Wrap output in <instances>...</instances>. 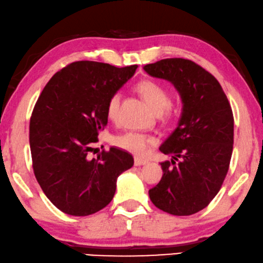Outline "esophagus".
<instances>
[{
    "label": "esophagus",
    "mask_w": 263,
    "mask_h": 263,
    "mask_svg": "<svg viewBox=\"0 0 263 263\" xmlns=\"http://www.w3.org/2000/svg\"><path fill=\"white\" fill-rule=\"evenodd\" d=\"M146 163H147L146 160H143V158H139V157H135V165H143Z\"/></svg>",
    "instance_id": "1"
}]
</instances>
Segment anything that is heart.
<instances>
[{"instance_id": "1", "label": "heart", "mask_w": 263, "mask_h": 263, "mask_svg": "<svg viewBox=\"0 0 263 263\" xmlns=\"http://www.w3.org/2000/svg\"><path fill=\"white\" fill-rule=\"evenodd\" d=\"M136 90L149 103L151 108L158 113L162 120L172 119L176 114L175 103L172 100H169L168 90L162 84L151 80H144L137 83ZM119 101L120 96L117 93L110 96L107 101L106 114L109 120L116 121L118 119ZM155 142H156L155 137L138 131H127L119 136H116L113 139L114 145L131 154L138 155V156L145 155Z\"/></svg>"}]
</instances>
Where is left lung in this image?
Returning <instances> with one entry per match:
<instances>
[{
	"label": "left lung",
	"mask_w": 263,
	"mask_h": 263,
	"mask_svg": "<svg viewBox=\"0 0 263 263\" xmlns=\"http://www.w3.org/2000/svg\"><path fill=\"white\" fill-rule=\"evenodd\" d=\"M144 70L174 84L183 103L179 125L160 146L172 161L149 191L153 204L174 216L201 211L219 192L234 147V114L216 77L197 63L167 58Z\"/></svg>",
	"instance_id": "1"
}]
</instances>
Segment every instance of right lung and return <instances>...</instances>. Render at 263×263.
Instances as JSON below:
<instances>
[{
  "mask_svg": "<svg viewBox=\"0 0 263 263\" xmlns=\"http://www.w3.org/2000/svg\"><path fill=\"white\" fill-rule=\"evenodd\" d=\"M137 65L73 62L54 73L29 121L33 172L49 200L70 216H89L112 201L117 179L133 165L126 151L110 147L91 157L108 121L106 106Z\"/></svg>",
  "mask_w": 263,
  "mask_h": 263,
  "instance_id": "add662e5",
  "label": "right lung"
}]
</instances>
